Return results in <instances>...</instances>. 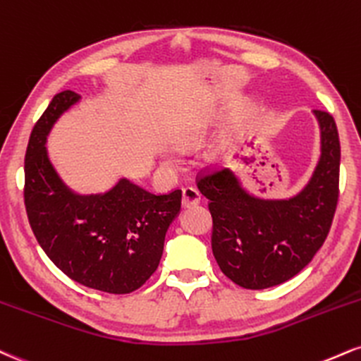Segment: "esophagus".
<instances>
[{
    "label": "esophagus",
    "mask_w": 361,
    "mask_h": 361,
    "mask_svg": "<svg viewBox=\"0 0 361 361\" xmlns=\"http://www.w3.org/2000/svg\"><path fill=\"white\" fill-rule=\"evenodd\" d=\"M200 200H202V195H200L197 188H192V186H186V188H183V197H181V203H183L185 208L198 205Z\"/></svg>",
    "instance_id": "obj_1"
}]
</instances>
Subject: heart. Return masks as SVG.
Masks as SVG:
<instances>
[{"instance_id": "1", "label": "heart", "mask_w": 361, "mask_h": 361, "mask_svg": "<svg viewBox=\"0 0 361 361\" xmlns=\"http://www.w3.org/2000/svg\"><path fill=\"white\" fill-rule=\"evenodd\" d=\"M169 163H173V161H169Z\"/></svg>"}]
</instances>
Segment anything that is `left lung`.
Masks as SVG:
<instances>
[{"label":"left lung","instance_id":"1","mask_svg":"<svg viewBox=\"0 0 361 361\" xmlns=\"http://www.w3.org/2000/svg\"><path fill=\"white\" fill-rule=\"evenodd\" d=\"M321 158L301 193L289 200H260L242 190L228 169L197 176L214 220L212 250L222 272L245 289H267L289 281L311 262L326 240L340 197V137L326 111Z\"/></svg>","mask_w":361,"mask_h":361}]
</instances>
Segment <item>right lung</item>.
<instances>
[{"label":"right lung","instance_id":"obj_1","mask_svg":"<svg viewBox=\"0 0 361 361\" xmlns=\"http://www.w3.org/2000/svg\"><path fill=\"white\" fill-rule=\"evenodd\" d=\"M80 95L63 90L35 124L25 154V208L38 244L65 276L85 288L128 294L158 269L181 190L153 195L121 180L104 195L72 193L56 176L47 134Z\"/></svg>","mask_w":361,"mask_h":361}]
</instances>
